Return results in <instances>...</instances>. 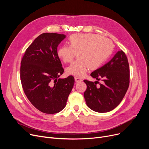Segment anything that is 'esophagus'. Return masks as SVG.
<instances>
[{"mask_svg": "<svg viewBox=\"0 0 149 149\" xmlns=\"http://www.w3.org/2000/svg\"><path fill=\"white\" fill-rule=\"evenodd\" d=\"M75 81L77 83H79V82H81L83 80H82L81 79H80V78L75 77Z\"/></svg>", "mask_w": 149, "mask_h": 149, "instance_id": "obj_1", "label": "esophagus"}]
</instances>
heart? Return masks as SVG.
Listing matches in <instances>:
<instances>
[{
    "label": "heart",
    "mask_w": 149,
    "mask_h": 149,
    "mask_svg": "<svg viewBox=\"0 0 149 149\" xmlns=\"http://www.w3.org/2000/svg\"><path fill=\"white\" fill-rule=\"evenodd\" d=\"M69 46L63 45L57 51L58 57L65 63H74L66 69L69 75L82 77L90 68L94 70L102 65L113 52V46L108 39L93 34H76L71 35Z\"/></svg>",
    "instance_id": "obj_1"
}]
</instances>
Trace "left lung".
<instances>
[{
	"mask_svg": "<svg viewBox=\"0 0 149 149\" xmlns=\"http://www.w3.org/2000/svg\"><path fill=\"white\" fill-rule=\"evenodd\" d=\"M129 73L126 54L123 51L117 52L106 64L91 74L93 79L103 81L98 87L95 84L97 81L84 80L87 85L84 93L87 106L100 113L112 111L121 103L128 89Z\"/></svg>",
	"mask_w": 149,
	"mask_h": 149,
	"instance_id": "obj_1",
	"label": "left lung"
}]
</instances>
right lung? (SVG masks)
I'll use <instances>...</instances> for the list:
<instances>
[{"label":"right lung","instance_id":"add662e5","mask_svg":"<svg viewBox=\"0 0 149 149\" xmlns=\"http://www.w3.org/2000/svg\"><path fill=\"white\" fill-rule=\"evenodd\" d=\"M65 38L57 33L40 34L29 46L21 61L23 89L31 104L45 113L62 111L74 84L72 75L58 79L64 69L57 56V46Z\"/></svg>","mask_w":149,"mask_h":149}]
</instances>
